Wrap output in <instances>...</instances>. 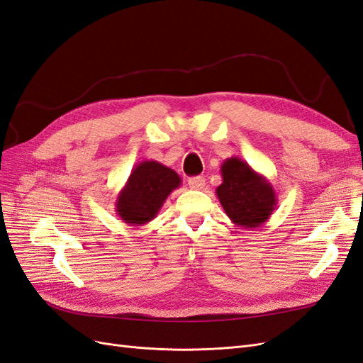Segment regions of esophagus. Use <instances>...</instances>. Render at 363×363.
Returning a JSON list of instances; mask_svg holds the SVG:
<instances>
[{
  "label": "esophagus",
  "instance_id": "obj_1",
  "mask_svg": "<svg viewBox=\"0 0 363 363\" xmlns=\"http://www.w3.org/2000/svg\"><path fill=\"white\" fill-rule=\"evenodd\" d=\"M188 184H189V188H191V189H194V191H200V189H203V188H204L206 180H204L203 177H191V179L188 180Z\"/></svg>",
  "mask_w": 363,
  "mask_h": 363
}]
</instances>
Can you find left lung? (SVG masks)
I'll return each mask as SVG.
<instances>
[{"label": "left lung", "instance_id": "1", "mask_svg": "<svg viewBox=\"0 0 363 363\" xmlns=\"http://www.w3.org/2000/svg\"><path fill=\"white\" fill-rule=\"evenodd\" d=\"M223 183L216 196L235 225L256 228L265 224L277 207V194L265 175L252 169L239 157H228L221 164Z\"/></svg>", "mask_w": 363, "mask_h": 363}]
</instances>
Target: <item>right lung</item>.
<instances>
[{
    "label": "right lung",
    "instance_id": "add662e5",
    "mask_svg": "<svg viewBox=\"0 0 363 363\" xmlns=\"http://www.w3.org/2000/svg\"><path fill=\"white\" fill-rule=\"evenodd\" d=\"M180 184V175L160 162H140L119 191L115 212L128 225H145L157 216L169 194Z\"/></svg>",
    "mask_w": 363,
    "mask_h": 363
}]
</instances>
